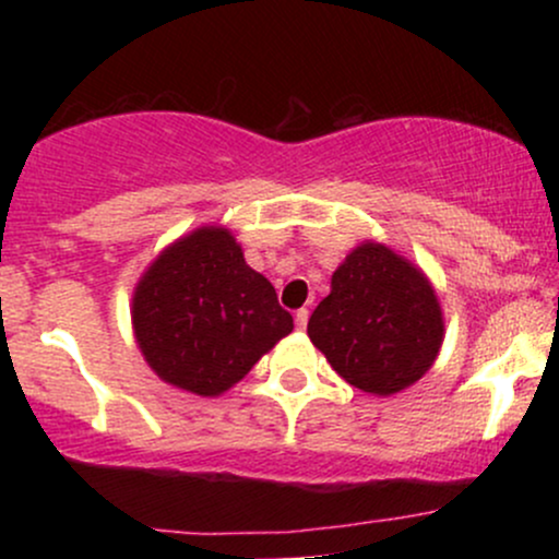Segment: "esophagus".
<instances>
[{"label":"esophagus","mask_w":559,"mask_h":559,"mask_svg":"<svg viewBox=\"0 0 559 559\" xmlns=\"http://www.w3.org/2000/svg\"><path fill=\"white\" fill-rule=\"evenodd\" d=\"M307 318H310V312H307L305 307H301V310L297 312V316H294V323H297V329H299V331H305V329H307Z\"/></svg>","instance_id":"1"}]
</instances>
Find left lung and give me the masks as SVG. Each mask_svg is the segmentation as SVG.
Masks as SVG:
<instances>
[{"mask_svg":"<svg viewBox=\"0 0 559 559\" xmlns=\"http://www.w3.org/2000/svg\"><path fill=\"white\" fill-rule=\"evenodd\" d=\"M307 336L346 383L391 396L431 370L444 344V312L413 260L368 239L333 271Z\"/></svg>","mask_w":559,"mask_h":559,"instance_id":"8db88e82","label":"left lung"}]
</instances>
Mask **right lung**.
Segmentation results:
<instances>
[{
	"label": "right lung",
	"instance_id": "add662e5",
	"mask_svg": "<svg viewBox=\"0 0 559 559\" xmlns=\"http://www.w3.org/2000/svg\"><path fill=\"white\" fill-rule=\"evenodd\" d=\"M131 325L159 381L221 396L292 333L294 320L228 228L199 226L141 273Z\"/></svg>",
	"mask_w": 559,
	"mask_h": 559
}]
</instances>
